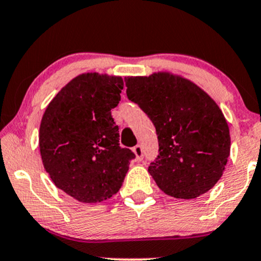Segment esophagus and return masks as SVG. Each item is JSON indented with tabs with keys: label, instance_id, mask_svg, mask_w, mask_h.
Listing matches in <instances>:
<instances>
[{
	"label": "esophagus",
	"instance_id": "34e87169",
	"mask_svg": "<svg viewBox=\"0 0 261 261\" xmlns=\"http://www.w3.org/2000/svg\"><path fill=\"white\" fill-rule=\"evenodd\" d=\"M134 153L136 154V160L137 161H142L143 160V148L141 145H137L134 147Z\"/></svg>",
	"mask_w": 261,
	"mask_h": 261
}]
</instances>
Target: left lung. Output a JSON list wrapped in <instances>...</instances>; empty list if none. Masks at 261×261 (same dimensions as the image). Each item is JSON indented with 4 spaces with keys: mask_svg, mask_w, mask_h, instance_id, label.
I'll use <instances>...</instances> for the list:
<instances>
[{
    "mask_svg": "<svg viewBox=\"0 0 261 261\" xmlns=\"http://www.w3.org/2000/svg\"><path fill=\"white\" fill-rule=\"evenodd\" d=\"M128 100L151 119L158 155L148 172L167 195L195 199L222 176L230 151L229 128L214 99L195 83L160 72L127 77Z\"/></svg>",
    "mask_w": 261,
    "mask_h": 261,
    "instance_id": "left-lung-1",
    "label": "left lung"
}]
</instances>
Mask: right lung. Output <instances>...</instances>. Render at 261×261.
Here are the masks:
<instances>
[{
	"label": "right lung",
	"mask_w": 261,
	"mask_h": 261,
	"mask_svg": "<svg viewBox=\"0 0 261 261\" xmlns=\"http://www.w3.org/2000/svg\"><path fill=\"white\" fill-rule=\"evenodd\" d=\"M122 88L121 77L83 73L56 94L41 119L44 168L56 187L81 202H100L118 193L136 157L120 146L112 116Z\"/></svg>",
	"instance_id": "right-lung-1"
}]
</instances>
